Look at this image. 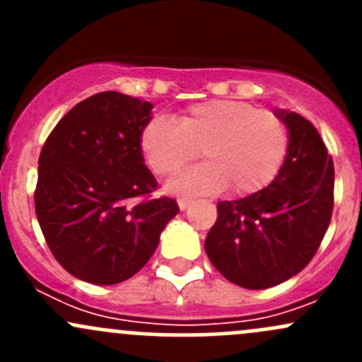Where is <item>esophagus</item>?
I'll use <instances>...</instances> for the list:
<instances>
[{
  "mask_svg": "<svg viewBox=\"0 0 362 362\" xmlns=\"http://www.w3.org/2000/svg\"><path fill=\"white\" fill-rule=\"evenodd\" d=\"M189 204H191V199H187V198H180V199H178V208H180V210H185V208H187Z\"/></svg>",
  "mask_w": 362,
  "mask_h": 362,
  "instance_id": "34e87169",
  "label": "esophagus"
}]
</instances>
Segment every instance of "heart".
I'll return each instance as SVG.
<instances>
[{"label":"heart","instance_id":"b5f03b06","mask_svg":"<svg viewBox=\"0 0 362 362\" xmlns=\"http://www.w3.org/2000/svg\"><path fill=\"white\" fill-rule=\"evenodd\" d=\"M286 122L272 112L236 100L192 105L173 120L154 117L140 134V148L158 177H171L198 158L203 164L177 175L168 191L182 196L217 194L231 187L249 196L268 187L289 154Z\"/></svg>","mask_w":362,"mask_h":362}]
</instances>
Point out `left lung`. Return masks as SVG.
Returning <instances> with one entry per match:
<instances>
[{
	"instance_id": "1",
	"label": "left lung",
	"mask_w": 362,
	"mask_h": 362,
	"mask_svg": "<svg viewBox=\"0 0 362 362\" xmlns=\"http://www.w3.org/2000/svg\"><path fill=\"white\" fill-rule=\"evenodd\" d=\"M291 134L289 154L266 189L217 203L204 250L224 279L268 289L298 275L315 255L333 214V158L310 120L275 110Z\"/></svg>"
}]
</instances>
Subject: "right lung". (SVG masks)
Here are the masks:
<instances>
[{
  "label": "right lung",
  "mask_w": 362,
  "mask_h": 362,
  "mask_svg": "<svg viewBox=\"0 0 362 362\" xmlns=\"http://www.w3.org/2000/svg\"><path fill=\"white\" fill-rule=\"evenodd\" d=\"M152 103L115 90L69 110L38 159L35 210L61 266L83 282L113 286L140 272L178 214L145 166L140 134ZM140 199V202L136 199Z\"/></svg>",
  "instance_id": "add662e5"
}]
</instances>
